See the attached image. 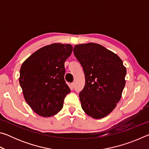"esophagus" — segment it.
I'll list each match as a JSON object with an SVG mask.
<instances>
[{
    "label": "esophagus",
    "mask_w": 149,
    "mask_h": 149,
    "mask_svg": "<svg viewBox=\"0 0 149 149\" xmlns=\"http://www.w3.org/2000/svg\"><path fill=\"white\" fill-rule=\"evenodd\" d=\"M70 89H74V88L75 87V84H74V83H72V84H70Z\"/></svg>",
    "instance_id": "obj_1"
}]
</instances>
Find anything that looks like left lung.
<instances>
[{
    "label": "left lung",
    "mask_w": 149,
    "mask_h": 149,
    "mask_svg": "<svg viewBox=\"0 0 149 149\" xmlns=\"http://www.w3.org/2000/svg\"><path fill=\"white\" fill-rule=\"evenodd\" d=\"M74 54L84 69L85 84L79 93L82 109L95 119L116 107L125 85L126 68L114 52L99 44L75 45Z\"/></svg>",
    "instance_id": "obj_1"
}]
</instances>
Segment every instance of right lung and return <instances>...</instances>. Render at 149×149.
Wrapping results in <instances>:
<instances>
[{
	"label": "right lung",
	"instance_id": "right-lung-1",
	"mask_svg": "<svg viewBox=\"0 0 149 149\" xmlns=\"http://www.w3.org/2000/svg\"><path fill=\"white\" fill-rule=\"evenodd\" d=\"M72 50L70 44L47 45L37 50L22 65L19 81L24 99L41 116L50 117L59 112L70 92L64 80V62Z\"/></svg>",
	"mask_w": 149,
	"mask_h": 149
}]
</instances>
